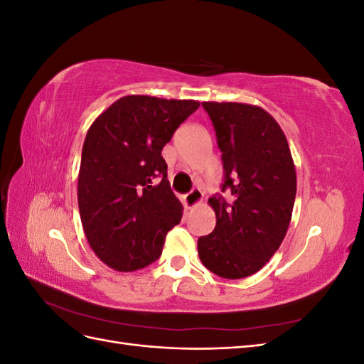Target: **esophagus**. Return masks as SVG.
<instances>
[{
    "mask_svg": "<svg viewBox=\"0 0 364 364\" xmlns=\"http://www.w3.org/2000/svg\"><path fill=\"white\" fill-rule=\"evenodd\" d=\"M202 200H203V193H202L199 188L191 190L188 194H186V196L183 197L185 206L190 208V209L194 208V206H197V205H200Z\"/></svg>",
    "mask_w": 364,
    "mask_h": 364,
    "instance_id": "esophagus-1",
    "label": "esophagus"
}]
</instances>
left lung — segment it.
I'll list each match as a JSON object with an SVG mask.
<instances>
[{
	"label": "left lung",
	"instance_id": "8db88e82",
	"mask_svg": "<svg viewBox=\"0 0 364 364\" xmlns=\"http://www.w3.org/2000/svg\"><path fill=\"white\" fill-rule=\"evenodd\" d=\"M222 150L226 188L234 199L209 197L215 228L197 241L203 266L225 279L250 277L274 255L287 234L296 170L281 126L262 107L203 102Z\"/></svg>",
	"mask_w": 364,
	"mask_h": 364
}]
</instances>
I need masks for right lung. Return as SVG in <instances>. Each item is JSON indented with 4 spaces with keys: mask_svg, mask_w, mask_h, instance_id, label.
Masks as SVG:
<instances>
[{
    "mask_svg": "<svg viewBox=\"0 0 364 364\" xmlns=\"http://www.w3.org/2000/svg\"><path fill=\"white\" fill-rule=\"evenodd\" d=\"M199 106L196 100L126 95L87 129L77 200L87 243L111 269L149 266L181 222L183 206L170 188L161 151Z\"/></svg>",
    "mask_w": 364,
    "mask_h": 364,
    "instance_id": "add662e5",
    "label": "right lung"
}]
</instances>
